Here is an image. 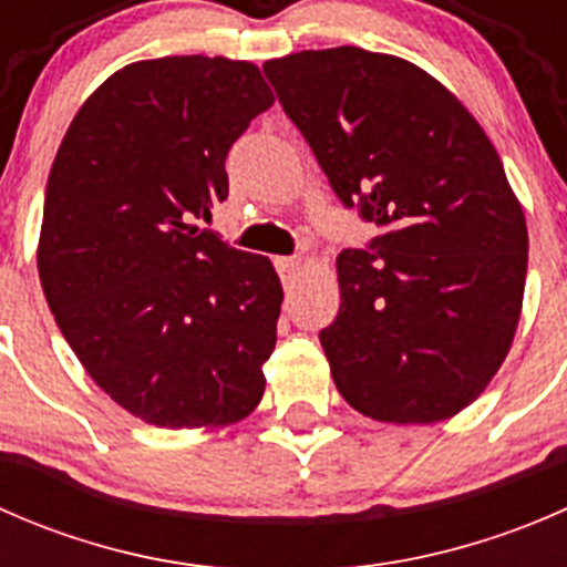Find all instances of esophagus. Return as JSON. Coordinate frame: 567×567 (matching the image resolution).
Here are the masks:
<instances>
[{
	"label": "esophagus",
	"instance_id": "1",
	"mask_svg": "<svg viewBox=\"0 0 567 567\" xmlns=\"http://www.w3.org/2000/svg\"><path fill=\"white\" fill-rule=\"evenodd\" d=\"M274 266H277V271H279V277H282V282L288 285V282H293L296 277H299L301 260H299V257H277V260H274Z\"/></svg>",
	"mask_w": 567,
	"mask_h": 567
}]
</instances>
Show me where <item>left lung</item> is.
I'll list each match as a JSON object with an SVG mask.
<instances>
[{"instance_id":"left-lung-1","label":"left lung","mask_w":567,"mask_h":567,"mask_svg":"<svg viewBox=\"0 0 567 567\" xmlns=\"http://www.w3.org/2000/svg\"><path fill=\"white\" fill-rule=\"evenodd\" d=\"M342 205L381 236L337 257L340 312L320 331L334 386L394 425L450 420L516 337L527 219L483 125L442 82L359 45L262 65Z\"/></svg>"}]
</instances>
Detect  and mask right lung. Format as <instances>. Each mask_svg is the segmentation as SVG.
<instances>
[{"instance_id": "right-lung-1", "label": "right lung", "mask_w": 567, "mask_h": 567, "mask_svg": "<svg viewBox=\"0 0 567 567\" xmlns=\"http://www.w3.org/2000/svg\"><path fill=\"white\" fill-rule=\"evenodd\" d=\"M271 104L251 62H131L84 101L51 164L45 301L90 379L147 425H233L266 390L277 271L194 219L227 199V153Z\"/></svg>"}]
</instances>
